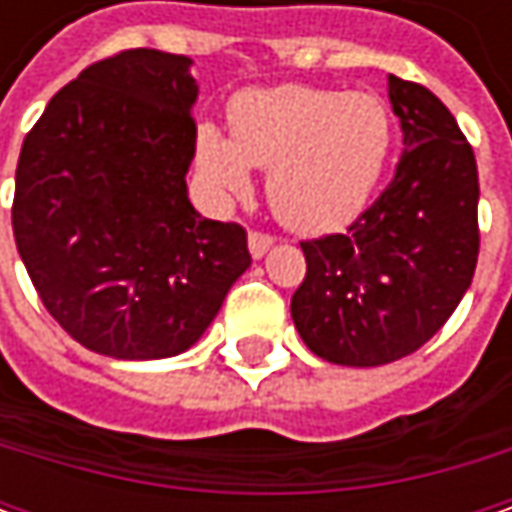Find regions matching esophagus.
<instances>
[{
    "label": "esophagus",
    "instance_id": "esophagus-1",
    "mask_svg": "<svg viewBox=\"0 0 512 512\" xmlns=\"http://www.w3.org/2000/svg\"><path fill=\"white\" fill-rule=\"evenodd\" d=\"M247 247H250V256H253V259H262L267 250L273 247V236L259 233V230H250V233H247Z\"/></svg>",
    "mask_w": 512,
    "mask_h": 512
}]
</instances>
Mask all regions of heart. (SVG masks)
<instances>
[{
  "instance_id": "obj_1",
  "label": "heart",
  "mask_w": 512,
  "mask_h": 512,
  "mask_svg": "<svg viewBox=\"0 0 512 512\" xmlns=\"http://www.w3.org/2000/svg\"><path fill=\"white\" fill-rule=\"evenodd\" d=\"M230 139L213 125L196 130V170L210 193L239 199L250 168L267 170V202L299 233L350 225L382 182L396 128L373 90H242L227 110Z\"/></svg>"
}]
</instances>
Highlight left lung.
Listing matches in <instances>:
<instances>
[{
	"label": "left lung",
	"mask_w": 512,
	"mask_h": 512,
	"mask_svg": "<svg viewBox=\"0 0 512 512\" xmlns=\"http://www.w3.org/2000/svg\"><path fill=\"white\" fill-rule=\"evenodd\" d=\"M402 125L393 182L347 227L302 242L290 316L330 364L379 367L419 350L459 307L479 259V170L453 113L422 85L387 79Z\"/></svg>",
	"instance_id": "left-lung-1"
}]
</instances>
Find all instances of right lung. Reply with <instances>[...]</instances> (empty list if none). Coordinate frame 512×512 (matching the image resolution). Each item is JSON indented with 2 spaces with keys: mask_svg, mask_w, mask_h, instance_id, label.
Returning a JSON list of instances; mask_svg holds the SVG:
<instances>
[{
  "mask_svg": "<svg viewBox=\"0 0 512 512\" xmlns=\"http://www.w3.org/2000/svg\"><path fill=\"white\" fill-rule=\"evenodd\" d=\"M193 59L136 48L48 102L16 165L13 239L42 305L125 362L190 350L250 267L247 233L187 199Z\"/></svg>",
  "mask_w": 512,
  "mask_h": 512,
  "instance_id": "1",
  "label": "right lung"
}]
</instances>
